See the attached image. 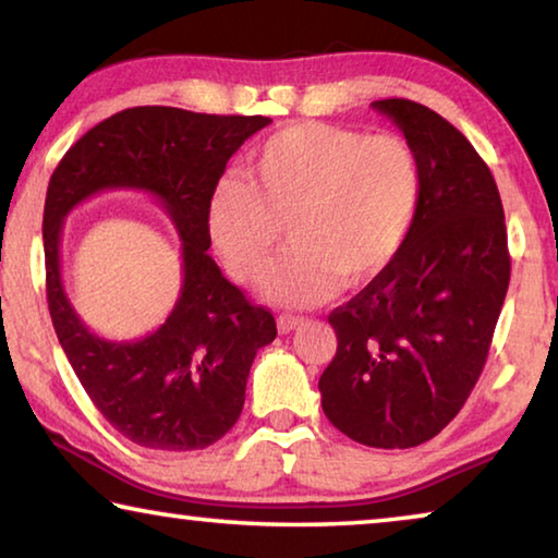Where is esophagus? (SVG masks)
I'll return each mask as SVG.
<instances>
[{
  "label": "esophagus",
  "instance_id": "esophagus-1",
  "mask_svg": "<svg viewBox=\"0 0 558 558\" xmlns=\"http://www.w3.org/2000/svg\"><path fill=\"white\" fill-rule=\"evenodd\" d=\"M302 319L305 317H300V315H290V313H282L280 317H278V329L282 335H288V332H292V329H295L298 325H302Z\"/></svg>",
  "mask_w": 558,
  "mask_h": 558
}]
</instances>
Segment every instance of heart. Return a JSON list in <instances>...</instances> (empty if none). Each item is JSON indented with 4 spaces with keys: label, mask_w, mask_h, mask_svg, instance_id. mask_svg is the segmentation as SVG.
<instances>
[{
    "label": "heart",
    "mask_w": 558,
    "mask_h": 558,
    "mask_svg": "<svg viewBox=\"0 0 558 558\" xmlns=\"http://www.w3.org/2000/svg\"><path fill=\"white\" fill-rule=\"evenodd\" d=\"M421 159L409 140L295 122L251 159V184H216L206 229L235 278L266 270L286 235L295 239L263 280L282 305H315L342 286L379 278L399 256L421 206Z\"/></svg>",
    "instance_id": "obj_1"
}]
</instances>
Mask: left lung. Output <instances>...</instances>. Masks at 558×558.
Wrapping results in <instances>:
<instances>
[{"instance_id":"obj_1","label":"left lung","mask_w":558,"mask_h":558,"mask_svg":"<svg viewBox=\"0 0 558 558\" xmlns=\"http://www.w3.org/2000/svg\"><path fill=\"white\" fill-rule=\"evenodd\" d=\"M421 159L423 192L396 260L329 313L337 354L323 411L369 448L421 446L456 418L483 374L509 286L495 177L458 128L421 102L374 100Z\"/></svg>"}]
</instances>
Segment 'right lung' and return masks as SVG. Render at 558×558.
Masks as SVG:
<instances>
[{"label": "right lung", "instance_id": "add662e5", "mask_svg": "<svg viewBox=\"0 0 558 558\" xmlns=\"http://www.w3.org/2000/svg\"><path fill=\"white\" fill-rule=\"evenodd\" d=\"M270 118L128 108L98 122L56 167L44 204L46 300L56 337L112 428L153 450H202L239 421L260 347L276 339L270 310L253 305L209 256L206 211L231 155ZM106 187L157 195L183 241V292L153 336L110 343L74 315L60 282V231L73 205Z\"/></svg>", "mask_w": 558, "mask_h": 558}]
</instances>
